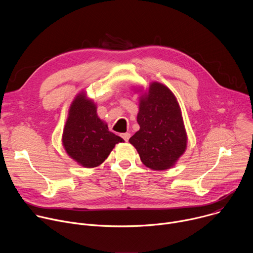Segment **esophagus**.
Listing matches in <instances>:
<instances>
[{
  "mask_svg": "<svg viewBox=\"0 0 253 253\" xmlns=\"http://www.w3.org/2000/svg\"><path fill=\"white\" fill-rule=\"evenodd\" d=\"M121 136H122V138H123L125 141H128V140H129V138H130V133H128V132L123 133Z\"/></svg>",
  "mask_w": 253,
  "mask_h": 253,
  "instance_id": "34e87169",
  "label": "esophagus"
}]
</instances>
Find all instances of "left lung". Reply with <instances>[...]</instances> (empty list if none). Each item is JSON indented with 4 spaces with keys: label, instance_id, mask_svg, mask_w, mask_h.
I'll list each match as a JSON object with an SVG mask.
<instances>
[{
    "label": "left lung",
    "instance_id": "left-lung-1",
    "mask_svg": "<svg viewBox=\"0 0 253 253\" xmlns=\"http://www.w3.org/2000/svg\"><path fill=\"white\" fill-rule=\"evenodd\" d=\"M140 95L137 114L140 129L129 142L146 167L157 171L169 169L187 147L181 109L172 91L159 82L150 83L148 91Z\"/></svg>",
    "mask_w": 253,
    "mask_h": 253
}]
</instances>
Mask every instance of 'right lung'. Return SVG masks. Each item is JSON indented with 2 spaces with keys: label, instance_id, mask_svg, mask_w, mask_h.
<instances>
[{
  "label": "right lung",
  "instance_id": "obj_1",
  "mask_svg": "<svg viewBox=\"0 0 253 253\" xmlns=\"http://www.w3.org/2000/svg\"><path fill=\"white\" fill-rule=\"evenodd\" d=\"M124 140L110 132L97 115V106L80 92L71 103L63 130L62 143L70 158L85 168H94L109 156L116 144Z\"/></svg>",
  "mask_w": 253,
  "mask_h": 253
}]
</instances>
